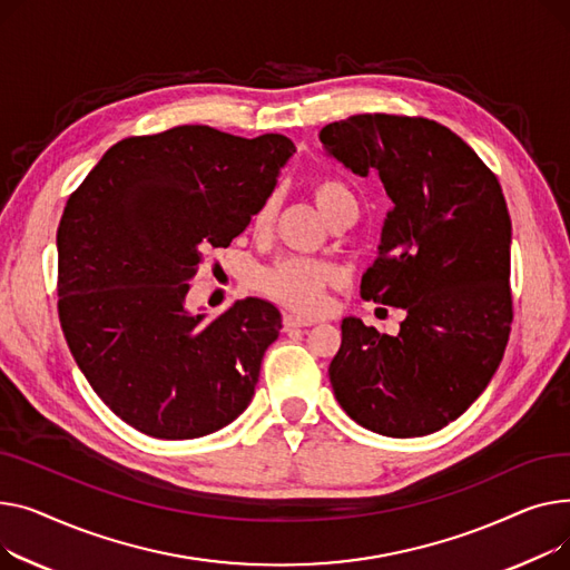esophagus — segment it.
I'll list each match as a JSON object with an SVG mask.
<instances>
[{
    "mask_svg": "<svg viewBox=\"0 0 570 570\" xmlns=\"http://www.w3.org/2000/svg\"><path fill=\"white\" fill-rule=\"evenodd\" d=\"M283 324H285V328H287V331H292V328L313 326L315 322H313V320H304V317H296V315H285V317H283Z\"/></svg>",
    "mask_w": 570,
    "mask_h": 570,
    "instance_id": "obj_1",
    "label": "esophagus"
}]
</instances>
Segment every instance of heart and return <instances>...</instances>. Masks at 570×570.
<instances>
[{
  "label": "heart",
  "instance_id": "heart-1",
  "mask_svg": "<svg viewBox=\"0 0 570 570\" xmlns=\"http://www.w3.org/2000/svg\"><path fill=\"white\" fill-rule=\"evenodd\" d=\"M313 203L322 212V216L333 223L343 214L356 209V199L352 190L333 177H315L308 184ZM278 214V193H272L264 203L257 207L250 229L257 237L269 234L274 220ZM343 278L341 269L333 262L326 259H313V257H281L274 264L266 266L257 274V287L272 296L285 308L301 313V315H315L326 304V289L338 285Z\"/></svg>",
  "mask_w": 570,
  "mask_h": 570
}]
</instances>
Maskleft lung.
Returning <instances> with one entry per match:
<instances>
[{
    "label": "left lung",
    "mask_w": 570,
    "mask_h": 570,
    "mask_svg": "<svg viewBox=\"0 0 570 570\" xmlns=\"http://www.w3.org/2000/svg\"><path fill=\"white\" fill-rule=\"evenodd\" d=\"M326 156L377 175L393 207L361 296L405 311L397 336L345 317L328 365L341 407L386 438H423L470 410L504 356L511 218L476 151L438 121L354 115L320 130Z\"/></svg>",
    "instance_id": "1"
}]
</instances>
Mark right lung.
<instances>
[{
  "instance_id": "1",
  "label": "right lung",
  "mask_w": 570,
  "mask_h": 570,
  "mask_svg": "<svg viewBox=\"0 0 570 570\" xmlns=\"http://www.w3.org/2000/svg\"><path fill=\"white\" fill-rule=\"evenodd\" d=\"M294 151L278 132L177 126L110 147L66 203V343L96 395L149 438H205L253 400L278 308L250 296L205 322L186 294L203 255L248 227Z\"/></svg>"
}]
</instances>
